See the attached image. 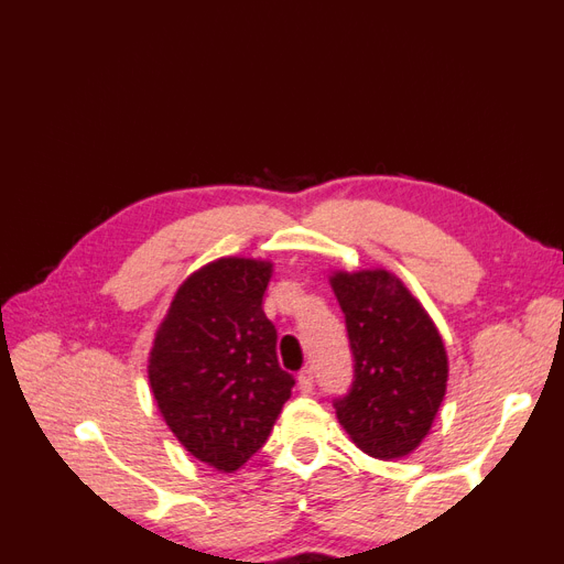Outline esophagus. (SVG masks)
<instances>
[{
	"label": "esophagus",
	"mask_w": 564,
	"mask_h": 564,
	"mask_svg": "<svg viewBox=\"0 0 564 564\" xmlns=\"http://www.w3.org/2000/svg\"><path fill=\"white\" fill-rule=\"evenodd\" d=\"M297 391L301 393H313V371L311 369H303L297 373Z\"/></svg>",
	"instance_id": "obj_1"
}]
</instances>
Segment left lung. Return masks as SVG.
I'll return each instance as SVG.
<instances>
[{"instance_id":"1","label":"left lung","mask_w":564,"mask_h":564,"mask_svg":"<svg viewBox=\"0 0 564 564\" xmlns=\"http://www.w3.org/2000/svg\"><path fill=\"white\" fill-rule=\"evenodd\" d=\"M355 351V386L335 403L351 443L373 459L421 447L443 405L449 361L423 303L386 269L329 271Z\"/></svg>"}]
</instances>
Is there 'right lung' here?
<instances>
[{"instance_id":"add662e5","label":"right lung","mask_w":564,"mask_h":564,"mask_svg":"<svg viewBox=\"0 0 564 564\" xmlns=\"http://www.w3.org/2000/svg\"><path fill=\"white\" fill-rule=\"evenodd\" d=\"M273 261L223 257L193 271L153 333L147 373L175 440L231 474L261 449L291 399L263 313Z\"/></svg>"}]
</instances>
